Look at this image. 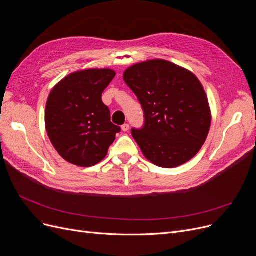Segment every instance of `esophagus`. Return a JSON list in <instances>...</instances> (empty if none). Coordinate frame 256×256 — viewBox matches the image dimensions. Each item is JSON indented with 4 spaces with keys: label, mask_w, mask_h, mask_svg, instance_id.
I'll list each match as a JSON object with an SVG mask.
<instances>
[{
    "label": "esophagus",
    "mask_w": 256,
    "mask_h": 256,
    "mask_svg": "<svg viewBox=\"0 0 256 256\" xmlns=\"http://www.w3.org/2000/svg\"><path fill=\"white\" fill-rule=\"evenodd\" d=\"M122 130L125 131V132H127V131L129 130V124H127V122L124 124V125L122 126Z\"/></svg>",
    "instance_id": "obj_1"
}]
</instances>
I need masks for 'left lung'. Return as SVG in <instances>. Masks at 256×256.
Returning <instances> with one entry per match:
<instances>
[{"mask_svg":"<svg viewBox=\"0 0 256 256\" xmlns=\"http://www.w3.org/2000/svg\"><path fill=\"white\" fill-rule=\"evenodd\" d=\"M124 81L144 112V125L131 134L144 156L161 168H176L205 143L212 115L202 84L187 69L164 60L129 67Z\"/></svg>","mask_w":256,"mask_h":256,"instance_id":"8db88e82","label":"left lung"}]
</instances>
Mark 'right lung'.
I'll list each match as a JSON object with an SVG mask.
<instances>
[{"mask_svg":"<svg viewBox=\"0 0 256 256\" xmlns=\"http://www.w3.org/2000/svg\"><path fill=\"white\" fill-rule=\"evenodd\" d=\"M114 76L111 69H86L67 76L50 92L46 129L54 148L72 164H97L120 131L102 99Z\"/></svg>","mask_w":256,"mask_h":256,"instance_id":"right-lung-1","label":"right lung"}]
</instances>
